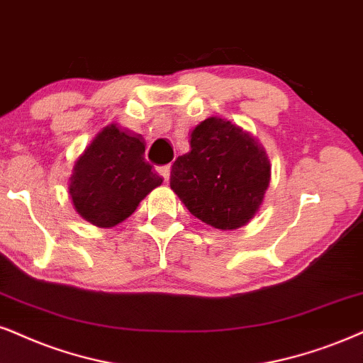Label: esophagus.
Returning <instances> with one entry per match:
<instances>
[{
    "instance_id": "1",
    "label": "esophagus",
    "mask_w": 363,
    "mask_h": 363,
    "mask_svg": "<svg viewBox=\"0 0 363 363\" xmlns=\"http://www.w3.org/2000/svg\"><path fill=\"white\" fill-rule=\"evenodd\" d=\"M159 174L164 177V181L167 182L169 177H171V166H162V167H159Z\"/></svg>"
}]
</instances>
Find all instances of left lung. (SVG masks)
Returning <instances> with one entry per match:
<instances>
[{"instance_id":"obj_1","label":"left lung","mask_w":363,"mask_h":363,"mask_svg":"<svg viewBox=\"0 0 363 363\" xmlns=\"http://www.w3.org/2000/svg\"><path fill=\"white\" fill-rule=\"evenodd\" d=\"M272 164L255 135L209 117L191 132V150L171 169V189L192 216L216 229L246 226L263 204Z\"/></svg>"}]
</instances>
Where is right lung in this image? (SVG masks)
<instances>
[{"label":"right lung","instance_id":"obj_1","mask_svg":"<svg viewBox=\"0 0 363 363\" xmlns=\"http://www.w3.org/2000/svg\"><path fill=\"white\" fill-rule=\"evenodd\" d=\"M142 135L104 127L73 164L68 179L72 204L85 221L113 228L137 209L162 177L144 159Z\"/></svg>","mask_w":363,"mask_h":363}]
</instances>
